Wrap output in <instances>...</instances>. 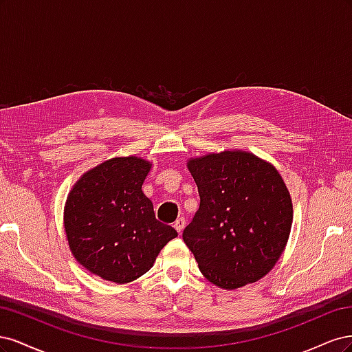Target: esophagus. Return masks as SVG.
<instances>
[{"mask_svg": "<svg viewBox=\"0 0 352 352\" xmlns=\"http://www.w3.org/2000/svg\"><path fill=\"white\" fill-rule=\"evenodd\" d=\"M185 225H186L185 219H184V217H180V219H177V220L173 223V228L176 229V232H177V233H182V230H184Z\"/></svg>", "mask_w": 352, "mask_h": 352, "instance_id": "34e87169", "label": "esophagus"}]
</instances>
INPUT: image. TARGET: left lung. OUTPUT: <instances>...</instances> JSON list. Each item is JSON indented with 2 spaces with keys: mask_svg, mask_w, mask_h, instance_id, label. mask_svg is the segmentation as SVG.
<instances>
[{
  "mask_svg": "<svg viewBox=\"0 0 352 352\" xmlns=\"http://www.w3.org/2000/svg\"><path fill=\"white\" fill-rule=\"evenodd\" d=\"M199 208L182 238L201 273L225 289L267 274L289 238L292 202L272 164L242 151L189 160Z\"/></svg>",
  "mask_w": 352,
  "mask_h": 352,
  "instance_id": "1",
  "label": "left lung"
}]
</instances>
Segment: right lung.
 <instances>
[{"mask_svg":"<svg viewBox=\"0 0 352 352\" xmlns=\"http://www.w3.org/2000/svg\"><path fill=\"white\" fill-rule=\"evenodd\" d=\"M151 164L138 157L111 158L89 170L66 202L70 250L100 278L127 283L153 267L177 232L158 221L142 184Z\"/></svg>","mask_w":352,"mask_h":352,"instance_id":"1","label":"right lung"}]
</instances>
